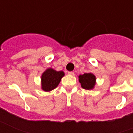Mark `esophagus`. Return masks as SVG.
I'll return each instance as SVG.
<instances>
[{"label": "esophagus", "mask_w": 133, "mask_h": 133, "mask_svg": "<svg viewBox=\"0 0 133 133\" xmlns=\"http://www.w3.org/2000/svg\"><path fill=\"white\" fill-rule=\"evenodd\" d=\"M68 74L71 75V76H74V71H69V72H68Z\"/></svg>", "instance_id": "esophagus-1"}]
</instances>
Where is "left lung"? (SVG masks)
<instances>
[{
	"label": "left lung",
	"mask_w": 133,
	"mask_h": 133,
	"mask_svg": "<svg viewBox=\"0 0 133 133\" xmlns=\"http://www.w3.org/2000/svg\"><path fill=\"white\" fill-rule=\"evenodd\" d=\"M81 87L84 89H92L96 84V77L91 73H86L78 76Z\"/></svg>",
	"instance_id": "left-lung-1"
}]
</instances>
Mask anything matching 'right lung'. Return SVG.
<instances>
[{"label":"right lung","instance_id":"right-lung-1","mask_svg":"<svg viewBox=\"0 0 133 133\" xmlns=\"http://www.w3.org/2000/svg\"><path fill=\"white\" fill-rule=\"evenodd\" d=\"M64 75V73L62 71H57L52 69H47L42 75V89L44 91H50L55 89Z\"/></svg>","mask_w":133,"mask_h":133}]
</instances>
